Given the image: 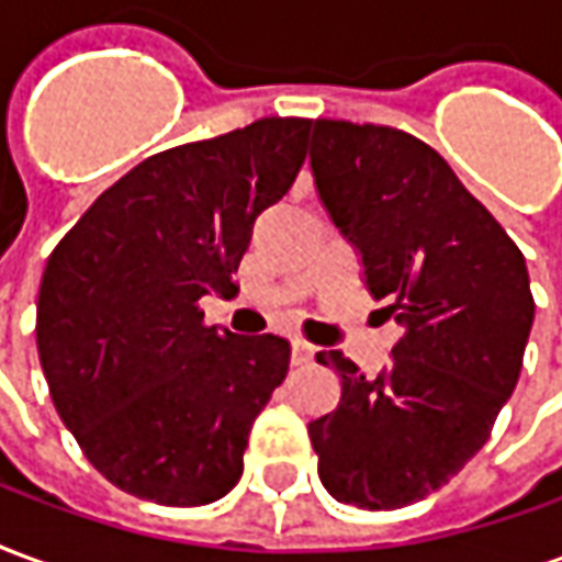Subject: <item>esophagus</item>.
<instances>
[{"mask_svg":"<svg viewBox=\"0 0 562 562\" xmlns=\"http://www.w3.org/2000/svg\"><path fill=\"white\" fill-rule=\"evenodd\" d=\"M316 355V346H310L306 340H292V364H310Z\"/></svg>","mask_w":562,"mask_h":562,"instance_id":"obj_1","label":"esophagus"}]
</instances>
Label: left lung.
<instances>
[{
	"label": "left lung",
	"instance_id": "obj_1",
	"mask_svg": "<svg viewBox=\"0 0 562 562\" xmlns=\"http://www.w3.org/2000/svg\"><path fill=\"white\" fill-rule=\"evenodd\" d=\"M310 165L367 289L403 330L376 376L342 352L316 355L342 385L337 409L306 427L318 479L340 503L403 508L487 442L524 364L530 277L503 225L409 132L316 120Z\"/></svg>",
	"mask_w": 562,
	"mask_h": 562
}]
</instances>
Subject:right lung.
<instances>
[{
    "mask_svg": "<svg viewBox=\"0 0 562 562\" xmlns=\"http://www.w3.org/2000/svg\"><path fill=\"white\" fill-rule=\"evenodd\" d=\"M313 120L261 116L161 149L92 201L47 258L35 342L59 418L95 470L159 506L232 491L292 346L204 325L252 225L306 159Z\"/></svg>",
    "mask_w": 562,
    "mask_h": 562,
    "instance_id": "obj_1",
    "label": "right lung"
}]
</instances>
